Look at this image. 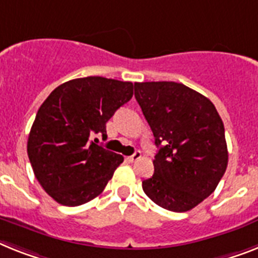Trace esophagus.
Listing matches in <instances>:
<instances>
[{
    "label": "esophagus",
    "instance_id": "1",
    "mask_svg": "<svg viewBox=\"0 0 258 258\" xmlns=\"http://www.w3.org/2000/svg\"><path fill=\"white\" fill-rule=\"evenodd\" d=\"M141 152L140 150H137V152H134L133 155H131V157H127V161L129 162H136V161H138V159L141 158Z\"/></svg>",
    "mask_w": 258,
    "mask_h": 258
}]
</instances>
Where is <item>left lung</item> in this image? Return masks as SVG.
Instances as JSON below:
<instances>
[{
	"label": "left lung",
	"instance_id": "obj_1",
	"mask_svg": "<svg viewBox=\"0 0 258 258\" xmlns=\"http://www.w3.org/2000/svg\"><path fill=\"white\" fill-rule=\"evenodd\" d=\"M134 96L159 149L142 188L155 204L186 212L218 187L228 165L224 125L202 93L182 83H134Z\"/></svg>",
	"mask_w": 258,
	"mask_h": 258
}]
</instances>
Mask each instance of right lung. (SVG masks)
Here are the masks:
<instances>
[{
  "label": "right lung",
  "mask_w": 258,
  "mask_h": 258,
  "mask_svg": "<svg viewBox=\"0 0 258 258\" xmlns=\"http://www.w3.org/2000/svg\"><path fill=\"white\" fill-rule=\"evenodd\" d=\"M132 96L133 83L88 76L63 83L44 100L27 154L35 178L54 201L75 207L103 192L124 157L91 137H106L105 124Z\"/></svg>",
  "instance_id": "add662e5"
}]
</instances>
